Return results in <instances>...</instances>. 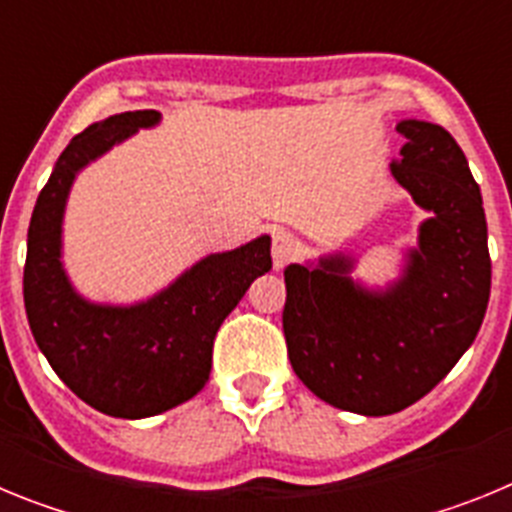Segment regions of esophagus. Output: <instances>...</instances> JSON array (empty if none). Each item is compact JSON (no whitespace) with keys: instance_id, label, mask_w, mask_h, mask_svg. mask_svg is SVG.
I'll list each match as a JSON object with an SVG mask.
<instances>
[{"instance_id":"esophagus-1","label":"esophagus","mask_w":512,"mask_h":512,"mask_svg":"<svg viewBox=\"0 0 512 512\" xmlns=\"http://www.w3.org/2000/svg\"><path fill=\"white\" fill-rule=\"evenodd\" d=\"M300 253V241L287 230H277L271 238V259H274V269H284L289 261Z\"/></svg>"}]
</instances>
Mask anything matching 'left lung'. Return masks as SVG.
Wrapping results in <instances>:
<instances>
[{"mask_svg": "<svg viewBox=\"0 0 512 512\" xmlns=\"http://www.w3.org/2000/svg\"><path fill=\"white\" fill-rule=\"evenodd\" d=\"M397 133L405 146L392 176L431 212L402 277L366 289L343 253L284 269L292 369L320 400L359 415L400 413L428 395L472 346L490 302L485 207L467 156L433 122L402 120Z\"/></svg>", "mask_w": 512, "mask_h": 512, "instance_id": "left-lung-1", "label": "left lung"}]
</instances>
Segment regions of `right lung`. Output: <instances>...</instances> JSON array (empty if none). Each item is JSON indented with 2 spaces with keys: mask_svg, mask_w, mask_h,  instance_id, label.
<instances>
[{
  "mask_svg": "<svg viewBox=\"0 0 512 512\" xmlns=\"http://www.w3.org/2000/svg\"><path fill=\"white\" fill-rule=\"evenodd\" d=\"M158 120L156 110L122 112L71 138L27 230L22 295L35 343L76 397L112 418H151L192 400L210 379L217 328L271 269V238L259 235L210 253L146 302L97 305L76 292L61 261L71 184L94 158Z\"/></svg>",
  "mask_w": 512,
  "mask_h": 512,
  "instance_id": "1",
  "label": "right lung"
}]
</instances>
